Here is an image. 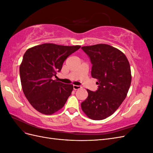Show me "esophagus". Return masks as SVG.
I'll return each instance as SVG.
<instances>
[{"label":"esophagus","instance_id":"1","mask_svg":"<svg viewBox=\"0 0 153 153\" xmlns=\"http://www.w3.org/2000/svg\"><path fill=\"white\" fill-rule=\"evenodd\" d=\"M82 87L80 85H73V89L75 90H77L80 89Z\"/></svg>","mask_w":153,"mask_h":153}]
</instances>
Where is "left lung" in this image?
<instances>
[{"label":"left lung","instance_id":"8db88e82","mask_svg":"<svg viewBox=\"0 0 153 153\" xmlns=\"http://www.w3.org/2000/svg\"><path fill=\"white\" fill-rule=\"evenodd\" d=\"M92 64L91 76L98 79L95 92L87 89L81 103L90 119L102 120L113 114L126 98L131 82L128 60L121 51L106 44L82 47Z\"/></svg>","mask_w":153,"mask_h":153}]
</instances>
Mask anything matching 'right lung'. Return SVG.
Masks as SVG:
<instances>
[{"mask_svg":"<svg viewBox=\"0 0 153 153\" xmlns=\"http://www.w3.org/2000/svg\"><path fill=\"white\" fill-rule=\"evenodd\" d=\"M80 48L45 43L26 51L20 66L21 84L27 100L36 110L51 115L65 105L73 86L52 78L61 71L69 55Z\"/></svg>","mask_w":153,"mask_h":153,"instance_id":"obj_1","label":"right lung"}]
</instances>
